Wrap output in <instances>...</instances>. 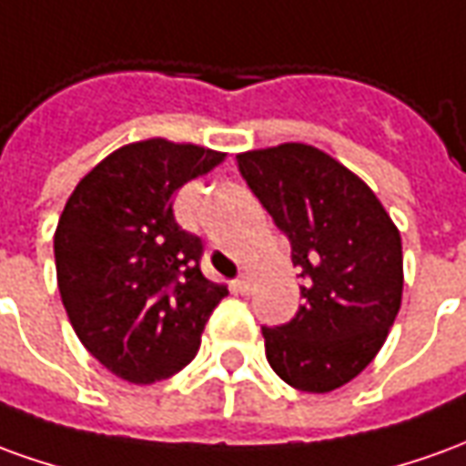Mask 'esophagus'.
I'll use <instances>...</instances> for the list:
<instances>
[{
	"mask_svg": "<svg viewBox=\"0 0 466 466\" xmlns=\"http://www.w3.org/2000/svg\"><path fill=\"white\" fill-rule=\"evenodd\" d=\"M234 288L239 289L242 295H247L249 292V279H247V275H239V278L234 279Z\"/></svg>",
	"mask_w": 466,
	"mask_h": 466,
	"instance_id": "obj_1",
	"label": "esophagus"
}]
</instances>
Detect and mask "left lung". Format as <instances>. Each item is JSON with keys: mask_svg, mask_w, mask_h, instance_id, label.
I'll return each mask as SVG.
<instances>
[{"mask_svg": "<svg viewBox=\"0 0 466 466\" xmlns=\"http://www.w3.org/2000/svg\"><path fill=\"white\" fill-rule=\"evenodd\" d=\"M237 168L302 278L295 318L262 328L267 360L292 389H340L376 358L401 308L399 229L356 174L312 146L239 154Z\"/></svg>", "mask_w": 466, "mask_h": 466, "instance_id": "left-lung-1", "label": "left lung"}]
</instances>
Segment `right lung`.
Instances as JSON below:
<instances>
[{
  "instance_id": "obj_1",
  "label": "right lung",
  "mask_w": 466,
  "mask_h": 466,
  "mask_svg": "<svg viewBox=\"0 0 466 466\" xmlns=\"http://www.w3.org/2000/svg\"><path fill=\"white\" fill-rule=\"evenodd\" d=\"M224 154L164 138L131 143L87 174L55 232L63 305L110 373L154 383L191 363L227 288L201 275V237L181 229L174 194Z\"/></svg>"
}]
</instances>
